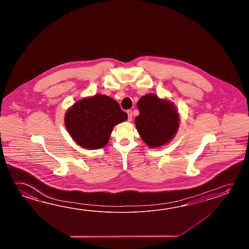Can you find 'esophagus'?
<instances>
[{"label": "esophagus", "mask_w": 249, "mask_h": 249, "mask_svg": "<svg viewBox=\"0 0 249 249\" xmlns=\"http://www.w3.org/2000/svg\"><path fill=\"white\" fill-rule=\"evenodd\" d=\"M127 115H128V120H129V121H131L132 118V110H127Z\"/></svg>", "instance_id": "obj_1"}]
</instances>
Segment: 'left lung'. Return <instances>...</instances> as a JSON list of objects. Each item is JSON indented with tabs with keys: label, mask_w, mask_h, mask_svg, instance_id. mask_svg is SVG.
<instances>
[{
	"label": "left lung",
	"mask_w": 249,
	"mask_h": 249,
	"mask_svg": "<svg viewBox=\"0 0 249 249\" xmlns=\"http://www.w3.org/2000/svg\"><path fill=\"white\" fill-rule=\"evenodd\" d=\"M137 107L140 115L134 123L149 148L161 147L175 137L180 125V116L173 102L151 93L142 96Z\"/></svg>",
	"instance_id": "1"
}]
</instances>
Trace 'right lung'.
<instances>
[{
	"label": "right lung",
	"mask_w": 249,
	"mask_h": 249,
	"mask_svg": "<svg viewBox=\"0 0 249 249\" xmlns=\"http://www.w3.org/2000/svg\"><path fill=\"white\" fill-rule=\"evenodd\" d=\"M127 118L117 101L108 96L95 94L69 107L65 115V125L82 148L98 149L107 144L114 126Z\"/></svg>",
	"instance_id": "right-lung-1"
}]
</instances>
